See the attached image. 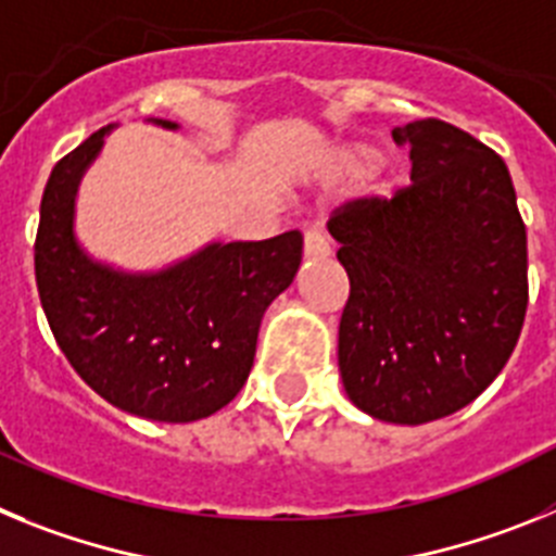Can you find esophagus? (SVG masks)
Wrapping results in <instances>:
<instances>
[{
	"instance_id": "esophagus-1",
	"label": "esophagus",
	"mask_w": 556,
	"mask_h": 556,
	"mask_svg": "<svg viewBox=\"0 0 556 556\" xmlns=\"http://www.w3.org/2000/svg\"><path fill=\"white\" fill-rule=\"evenodd\" d=\"M303 255L306 258H326V255H331V244H328V239L320 230H308L306 239H303Z\"/></svg>"
}]
</instances>
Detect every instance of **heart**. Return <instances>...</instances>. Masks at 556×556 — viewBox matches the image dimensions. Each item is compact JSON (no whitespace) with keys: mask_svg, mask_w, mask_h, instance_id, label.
<instances>
[{"mask_svg":"<svg viewBox=\"0 0 556 556\" xmlns=\"http://www.w3.org/2000/svg\"><path fill=\"white\" fill-rule=\"evenodd\" d=\"M372 161H376V147L367 144V141H351L337 155V166L345 175H362L365 169H370ZM378 191H387V184L378 186Z\"/></svg>","mask_w":556,"mask_h":556,"instance_id":"b5f03b06","label":"heart"}]
</instances>
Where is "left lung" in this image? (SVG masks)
<instances>
[{
	"label": "left lung",
	"mask_w": 556,
	"mask_h": 556,
	"mask_svg": "<svg viewBox=\"0 0 556 556\" xmlns=\"http://www.w3.org/2000/svg\"><path fill=\"white\" fill-rule=\"evenodd\" d=\"M412 186L328 223L351 278L339 376L353 406L420 426L468 406L504 370L527 314V228L507 164L440 119L395 127Z\"/></svg>",
	"instance_id": "obj_1"
}]
</instances>
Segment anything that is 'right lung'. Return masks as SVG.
I'll list each match as a JSON object with an SVG mask.
<instances>
[{"mask_svg":"<svg viewBox=\"0 0 556 556\" xmlns=\"http://www.w3.org/2000/svg\"><path fill=\"white\" fill-rule=\"evenodd\" d=\"M113 127L58 161L43 189L36 236L43 314L68 365L108 404L159 424L203 420L248 381L264 312L294 281L303 236L208 242L139 273L94 258L77 239V191Z\"/></svg>","mask_w":556,"mask_h":556,"instance_id":"add662e5","label":"right lung"}]
</instances>
